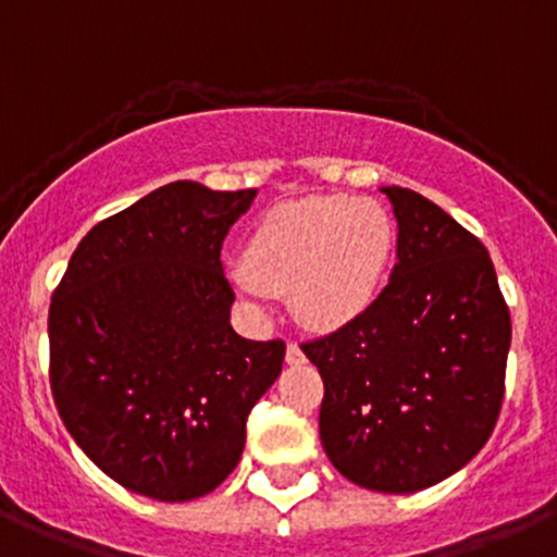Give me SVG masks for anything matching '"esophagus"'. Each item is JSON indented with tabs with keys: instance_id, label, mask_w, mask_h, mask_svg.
Wrapping results in <instances>:
<instances>
[{
	"instance_id": "34e87169",
	"label": "esophagus",
	"mask_w": 557,
	"mask_h": 557,
	"mask_svg": "<svg viewBox=\"0 0 557 557\" xmlns=\"http://www.w3.org/2000/svg\"><path fill=\"white\" fill-rule=\"evenodd\" d=\"M285 362H288V366H302L305 351L299 349V343H288V349H285Z\"/></svg>"
}]
</instances>
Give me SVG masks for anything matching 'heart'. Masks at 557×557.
<instances>
[{
	"mask_svg": "<svg viewBox=\"0 0 557 557\" xmlns=\"http://www.w3.org/2000/svg\"><path fill=\"white\" fill-rule=\"evenodd\" d=\"M396 244L387 208L368 197L313 195L280 202L255 225L247 261L231 269L244 302L290 290L296 319L341 330L373 305Z\"/></svg>",
	"mask_w": 557,
	"mask_h": 557,
	"instance_id": "heart-1",
	"label": "heart"
}]
</instances>
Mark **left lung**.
<instances>
[{"mask_svg": "<svg viewBox=\"0 0 557 557\" xmlns=\"http://www.w3.org/2000/svg\"><path fill=\"white\" fill-rule=\"evenodd\" d=\"M398 263L376 302L302 343L324 379L321 445L362 490L409 495L486 445L506 389L511 315L481 242L443 208L382 186Z\"/></svg>", "mask_w": 557, "mask_h": 557, "instance_id": "1", "label": "left lung"}]
</instances>
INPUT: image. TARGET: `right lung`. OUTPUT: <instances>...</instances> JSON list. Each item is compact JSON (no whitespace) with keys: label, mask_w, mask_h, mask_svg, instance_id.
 <instances>
[{"label":"right lung","mask_w":557,"mask_h":557,"mask_svg":"<svg viewBox=\"0 0 557 557\" xmlns=\"http://www.w3.org/2000/svg\"><path fill=\"white\" fill-rule=\"evenodd\" d=\"M258 189L175 181L79 242L49 308L51 393L112 481L161 503L216 490L247 414L283 371V341L231 326L222 242Z\"/></svg>","instance_id":"obj_1"}]
</instances>
